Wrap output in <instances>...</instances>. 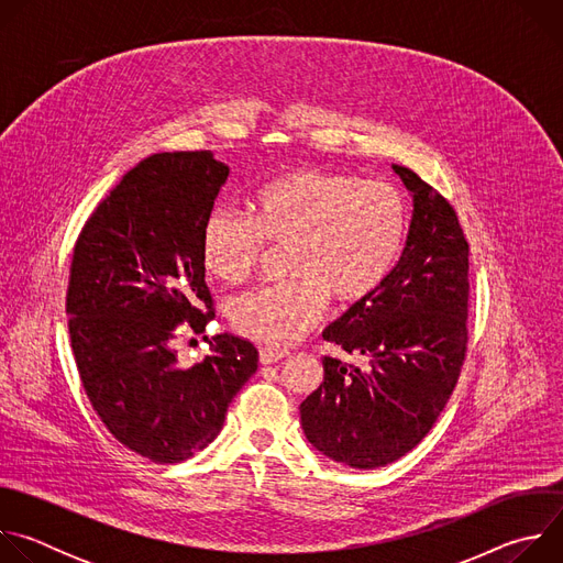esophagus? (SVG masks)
I'll list each match as a JSON object with an SVG mask.
<instances>
[{"mask_svg": "<svg viewBox=\"0 0 563 563\" xmlns=\"http://www.w3.org/2000/svg\"><path fill=\"white\" fill-rule=\"evenodd\" d=\"M289 352H283V350H274V347H261V363L263 365H272V363H278L283 358H287Z\"/></svg>", "mask_w": 563, "mask_h": 563, "instance_id": "esophagus-1", "label": "esophagus"}]
</instances>
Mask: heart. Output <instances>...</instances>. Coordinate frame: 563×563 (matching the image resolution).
<instances>
[{
	"instance_id": "heart-1",
	"label": "heart",
	"mask_w": 563,
	"mask_h": 563,
	"mask_svg": "<svg viewBox=\"0 0 563 563\" xmlns=\"http://www.w3.org/2000/svg\"><path fill=\"white\" fill-rule=\"evenodd\" d=\"M254 220L213 209L200 233L205 272L250 280L269 247H287V285L229 305L231 325L252 341L287 347L323 318L330 296L343 307L372 298L394 269L408 235V205L391 185L354 174L296 169L252 198Z\"/></svg>"
}]
</instances>
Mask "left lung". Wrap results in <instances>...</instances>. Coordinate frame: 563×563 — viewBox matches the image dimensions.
<instances>
[{"label": "left lung", "instance_id": "left-lung-1", "mask_svg": "<svg viewBox=\"0 0 563 563\" xmlns=\"http://www.w3.org/2000/svg\"><path fill=\"white\" fill-rule=\"evenodd\" d=\"M394 172L412 196L404 254L372 298L323 332L365 365L323 356V383L300 404L307 441L358 470L400 459L432 430L467 343V243L459 218L415 172Z\"/></svg>", "mask_w": 563, "mask_h": 563}]
</instances>
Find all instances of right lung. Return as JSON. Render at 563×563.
I'll use <instances>...</instances> for the list:
<instances>
[{"label": "right lung", "mask_w": 563, "mask_h": 563, "mask_svg": "<svg viewBox=\"0 0 563 563\" xmlns=\"http://www.w3.org/2000/svg\"><path fill=\"white\" fill-rule=\"evenodd\" d=\"M227 176L211 151L148 155L75 243L66 313L79 378L107 430L155 463L205 450L258 369L254 343L233 334L205 336L209 356L194 365L176 350V325L205 332L213 318L200 233Z\"/></svg>", "instance_id": "1"}]
</instances>
